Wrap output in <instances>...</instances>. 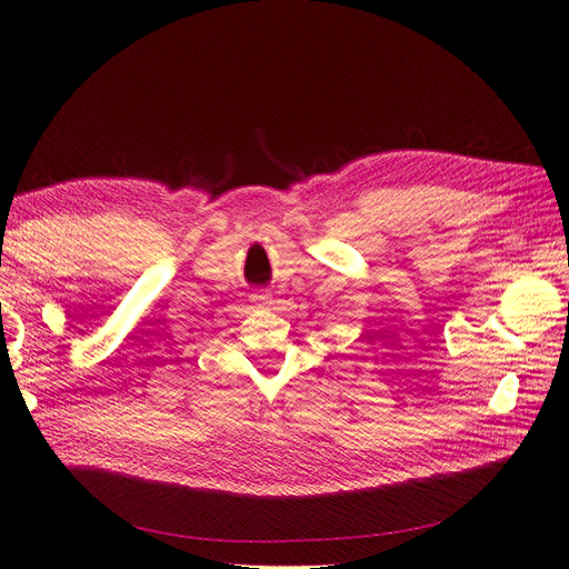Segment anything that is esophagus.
Masks as SVG:
<instances>
[{
    "instance_id": "obj_1",
    "label": "esophagus",
    "mask_w": 569,
    "mask_h": 569,
    "mask_svg": "<svg viewBox=\"0 0 569 569\" xmlns=\"http://www.w3.org/2000/svg\"><path fill=\"white\" fill-rule=\"evenodd\" d=\"M268 299H270V295H268V291H266V289H256V291H253V295H251V301H253V303H258V306H263V303H268Z\"/></svg>"
}]
</instances>
